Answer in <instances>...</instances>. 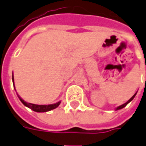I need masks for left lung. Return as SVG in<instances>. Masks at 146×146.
I'll use <instances>...</instances> for the list:
<instances>
[{"label": "left lung", "mask_w": 146, "mask_h": 146, "mask_svg": "<svg viewBox=\"0 0 146 146\" xmlns=\"http://www.w3.org/2000/svg\"><path fill=\"white\" fill-rule=\"evenodd\" d=\"M136 94H137V92H136V93H135V94L133 95V96H132V97L130 98V100H128V101L126 102V103H125V104H122V105H120V106H119V107H118V108H117L115 109V110H120V109H122V108H124V107H126V105L128 104H129V103H130V101H132V100H133V99L134 97H135V96H136Z\"/></svg>", "instance_id": "obj_1"}]
</instances>
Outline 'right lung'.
Returning <instances> with one entry per match:
<instances>
[{"label": "right lung", "mask_w": 146, "mask_h": 146, "mask_svg": "<svg viewBox=\"0 0 146 146\" xmlns=\"http://www.w3.org/2000/svg\"><path fill=\"white\" fill-rule=\"evenodd\" d=\"M13 82L14 84V77H13ZM14 88H15V85H14ZM18 97L20 99V100L22 103H23V105H25L26 107L29 108L30 109H31L32 111L36 112H46L49 111H51L53 109H55L56 108H58L59 106V104H61V101L58 102L56 104H49V105H38V104H30V103H27L23 100V99L18 96Z\"/></svg>", "instance_id": "1"}]
</instances>
